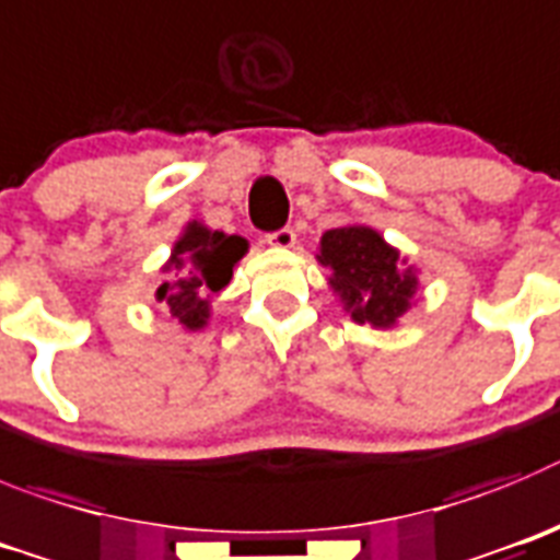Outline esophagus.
Returning <instances> with one entry per match:
<instances>
[{"mask_svg": "<svg viewBox=\"0 0 560 560\" xmlns=\"http://www.w3.org/2000/svg\"><path fill=\"white\" fill-rule=\"evenodd\" d=\"M268 245H273V248H281V250H290L292 245H295V231L292 229L273 231V234H268Z\"/></svg>", "mask_w": 560, "mask_h": 560, "instance_id": "34e87169", "label": "esophagus"}]
</instances>
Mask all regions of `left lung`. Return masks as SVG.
Returning a JSON list of instances; mask_svg holds the SVG:
<instances>
[{"mask_svg":"<svg viewBox=\"0 0 560 560\" xmlns=\"http://www.w3.org/2000/svg\"><path fill=\"white\" fill-rule=\"evenodd\" d=\"M317 261L331 270L329 287L354 324L390 329L412 306L418 270L371 225L351 223L326 231Z\"/></svg>","mask_w":560,"mask_h":560,"instance_id":"obj_1","label":"left lung"}]
</instances>
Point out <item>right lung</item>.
I'll use <instances>...</instances> for the list:
<instances>
[{"label":"right lung","mask_w":560,"mask_h":560,"mask_svg":"<svg viewBox=\"0 0 560 560\" xmlns=\"http://www.w3.org/2000/svg\"><path fill=\"white\" fill-rule=\"evenodd\" d=\"M245 254V236L211 231L198 220L186 223L167 265L161 268L164 281L155 290V301L167 306L170 315L186 331L203 329L211 315V295H218L229 284L236 261Z\"/></svg>","instance_id":"obj_1"}]
</instances>
